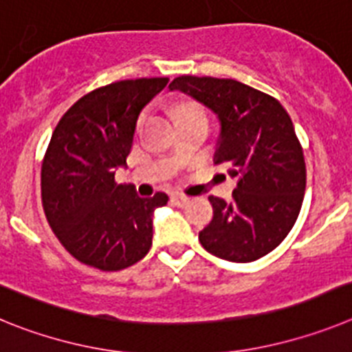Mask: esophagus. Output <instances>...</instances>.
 Here are the masks:
<instances>
[{"instance_id": "34e87169", "label": "esophagus", "mask_w": 352, "mask_h": 352, "mask_svg": "<svg viewBox=\"0 0 352 352\" xmlns=\"http://www.w3.org/2000/svg\"><path fill=\"white\" fill-rule=\"evenodd\" d=\"M172 204H173V206H177V207H184V206H188V204H189V197H186V195H182V193H173L172 195Z\"/></svg>"}]
</instances>
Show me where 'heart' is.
<instances>
[{"mask_svg":"<svg viewBox=\"0 0 352 352\" xmlns=\"http://www.w3.org/2000/svg\"><path fill=\"white\" fill-rule=\"evenodd\" d=\"M195 115H201L200 109L197 106H191V104H182L179 109H177V120L179 118H186V117H195ZM143 122H145V115H142L138 120V127H142Z\"/></svg>","mask_w":352,"mask_h":352,"instance_id":"obj_1","label":"heart"}]
</instances>
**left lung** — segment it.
<instances>
[{"label":"left lung","mask_w":352,"mask_h":352,"mask_svg":"<svg viewBox=\"0 0 352 352\" xmlns=\"http://www.w3.org/2000/svg\"><path fill=\"white\" fill-rule=\"evenodd\" d=\"M218 117L214 163L237 179L232 201L209 197L214 216L201 246L228 262L273 252L294 227L307 188L303 148L289 113L274 97L235 79L180 76L170 83Z\"/></svg>","instance_id":"1"}]
</instances>
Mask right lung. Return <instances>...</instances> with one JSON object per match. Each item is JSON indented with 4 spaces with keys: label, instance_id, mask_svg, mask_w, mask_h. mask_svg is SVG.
Masks as SVG:
<instances>
[{
    "label": "right lung",
    "instance_id": "add662e5",
    "mask_svg": "<svg viewBox=\"0 0 352 352\" xmlns=\"http://www.w3.org/2000/svg\"><path fill=\"white\" fill-rule=\"evenodd\" d=\"M168 78L117 81L70 106L58 122L42 161V206L63 248L100 271H120L152 246V216L168 197H138L115 182L127 166L140 113Z\"/></svg>",
    "mask_w": 352,
    "mask_h": 352
}]
</instances>
